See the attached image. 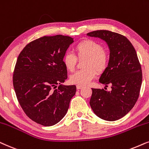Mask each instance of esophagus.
Here are the masks:
<instances>
[{"label":"esophagus","instance_id":"esophagus-1","mask_svg":"<svg viewBox=\"0 0 149 149\" xmlns=\"http://www.w3.org/2000/svg\"><path fill=\"white\" fill-rule=\"evenodd\" d=\"M83 87V86L82 85H80V84H78L76 86V88H77V89H81Z\"/></svg>","mask_w":149,"mask_h":149}]
</instances>
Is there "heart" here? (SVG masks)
Masks as SVG:
<instances>
[{
	"mask_svg": "<svg viewBox=\"0 0 149 149\" xmlns=\"http://www.w3.org/2000/svg\"><path fill=\"white\" fill-rule=\"evenodd\" d=\"M78 58H86L84 67L71 75L70 81L76 84L85 85L88 84L97 74L102 73L108 66L110 56L108 52L100 43L92 39H84L75 46ZM63 65L67 70L73 71L77 63V57L71 52L65 53L63 56Z\"/></svg>",
	"mask_w": 149,
	"mask_h": 149,
	"instance_id": "1",
	"label": "heart"
}]
</instances>
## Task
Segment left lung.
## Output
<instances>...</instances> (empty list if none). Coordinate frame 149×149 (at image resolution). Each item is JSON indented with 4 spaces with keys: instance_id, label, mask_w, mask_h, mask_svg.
<instances>
[{
    "instance_id": "obj_1",
    "label": "left lung",
    "mask_w": 149,
    "mask_h": 149,
    "mask_svg": "<svg viewBox=\"0 0 149 149\" xmlns=\"http://www.w3.org/2000/svg\"><path fill=\"white\" fill-rule=\"evenodd\" d=\"M86 35L104 40L110 49L108 66L100 82L110 85L111 91L92 88L91 107L102 119L118 120L132 110L140 95L142 73L136 49L127 37L114 32L100 30Z\"/></svg>"
}]
</instances>
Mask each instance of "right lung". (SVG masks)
<instances>
[{"instance_id":"right-lung-1","label":"right lung","mask_w":149,"mask_h":149,"mask_svg":"<svg viewBox=\"0 0 149 149\" xmlns=\"http://www.w3.org/2000/svg\"><path fill=\"white\" fill-rule=\"evenodd\" d=\"M73 42L62 35L40 37L26 45L17 59L13 76L17 99L28 117L41 125L60 121L76 94L75 85L62 84L67 78L63 56Z\"/></svg>"}]
</instances>
